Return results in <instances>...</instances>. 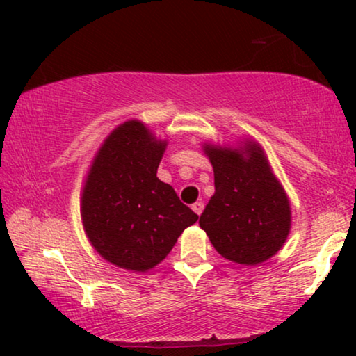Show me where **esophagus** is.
Returning <instances> with one entry per match:
<instances>
[{
  "mask_svg": "<svg viewBox=\"0 0 356 356\" xmlns=\"http://www.w3.org/2000/svg\"><path fill=\"white\" fill-rule=\"evenodd\" d=\"M193 211L197 213V216H201L202 213V211H204V204L201 202V201H197V202H194L193 204Z\"/></svg>",
  "mask_w": 356,
  "mask_h": 356,
  "instance_id": "34e87169",
  "label": "esophagus"
}]
</instances>
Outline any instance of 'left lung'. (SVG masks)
Masks as SVG:
<instances>
[{
  "mask_svg": "<svg viewBox=\"0 0 356 356\" xmlns=\"http://www.w3.org/2000/svg\"><path fill=\"white\" fill-rule=\"evenodd\" d=\"M213 167L216 193L199 225L220 256L256 266L275 254L290 233L289 197L257 143L245 147L204 144Z\"/></svg>",
  "mask_w": 356,
  "mask_h": 356,
  "instance_id": "8db88e82",
  "label": "left lung"
}]
</instances>
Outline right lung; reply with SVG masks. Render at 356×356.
Instances as JSON below:
<instances>
[{
    "instance_id": "obj_1",
    "label": "right lung",
    "mask_w": 356,
    "mask_h": 356,
    "mask_svg": "<svg viewBox=\"0 0 356 356\" xmlns=\"http://www.w3.org/2000/svg\"><path fill=\"white\" fill-rule=\"evenodd\" d=\"M165 147L167 140L129 120L111 131L87 173L82 225L95 251L121 269H152L199 218L157 178Z\"/></svg>"
}]
</instances>
